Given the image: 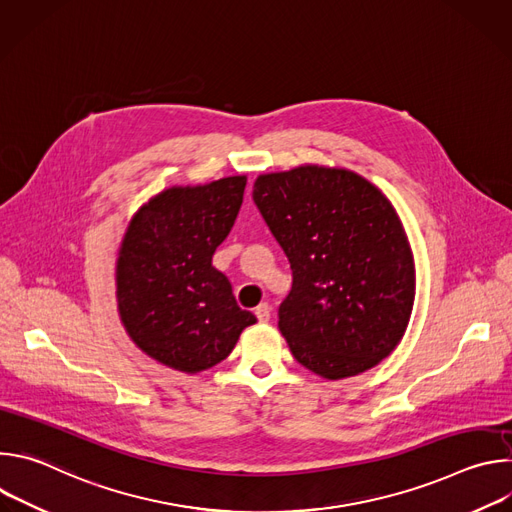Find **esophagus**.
<instances>
[{"mask_svg":"<svg viewBox=\"0 0 512 512\" xmlns=\"http://www.w3.org/2000/svg\"><path fill=\"white\" fill-rule=\"evenodd\" d=\"M255 316H257L259 322H267L271 318V306L269 304H259L255 308Z\"/></svg>","mask_w":512,"mask_h":512,"instance_id":"34e87169","label":"esophagus"}]
</instances>
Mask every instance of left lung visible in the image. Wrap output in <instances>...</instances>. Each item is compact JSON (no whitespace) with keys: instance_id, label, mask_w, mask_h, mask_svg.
Returning a JSON list of instances; mask_svg holds the SVG:
<instances>
[{"instance_id":"obj_1","label":"left lung","mask_w":512,"mask_h":512,"mask_svg":"<svg viewBox=\"0 0 512 512\" xmlns=\"http://www.w3.org/2000/svg\"><path fill=\"white\" fill-rule=\"evenodd\" d=\"M253 200L294 275L277 312L291 354L324 379L373 369L401 342L415 298L391 202L354 172L318 166L259 176Z\"/></svg>"}]
</instances>
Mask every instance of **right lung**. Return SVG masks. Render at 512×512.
<instances>
[{
    "label": "right lung",
    "mask_w": 512,
    "mask_h": 512,
    "mask_svg": "<svg viewBox=\"0 0 512 512\" xmlns=\"http://www.w3.org/2000/svg\"><path fill=\"white\" fill-rule=\"evenodd\" d=\"M247 178L170 188L141 206L117 259L119 316L131 340L184 373L225 360L257 318L212 267L243 204Z\"/></svg>",
    "instance_id": "1"
}]
</instances>
